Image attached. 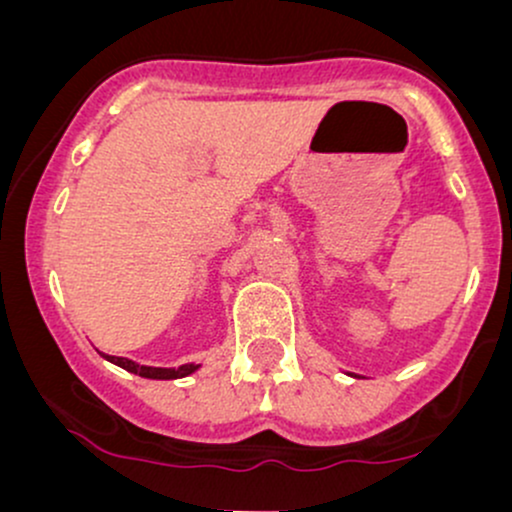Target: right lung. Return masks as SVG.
<instances>
[{
  "mask_svg": "<svg viewBox=\"0 0 512 512\" xmlns=\"http://www.w3.org/2000/svg\"><path fill=\"white\" fill-rule=\"evenodd\" d=\"M105 358H108L110 363H115V366L129 370V373L142 375V378H151V380L185 378V375L195 373V370L199 368V366H195V363H185V366H180V368H151V366H139V363L129 361V358H120V356H105Z\"/></svg>",
  "mask_w": 512,
  "mask_h": 512,
  "instance_id": "add662e5",
  "label": "right lung"
}]
</instances>
